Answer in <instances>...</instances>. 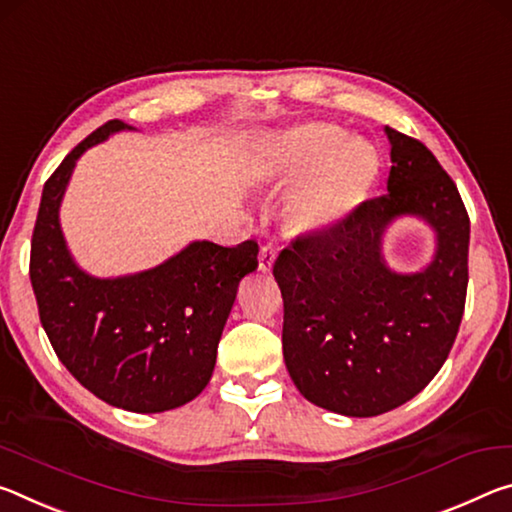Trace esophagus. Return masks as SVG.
Here are the masks:
<instances>
[{
    "label": "esophagus",
    "instance_id": "obj_1",
    "mask_svg": "<svg viewBox=\"0 0 512 512\" xmlns=\"http://www.w3.org/2000/svg\"><path fill=\"white\" fill-rule=\"evenodd\" d=\"M276 254H279V249H276L274 245H265L261 249V254H258V270L270 272L274 261H276Z\"/></svg>",
    "mask_w": 512,
    "mask_h": 512
}]
</instances>
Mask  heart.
I'll use <instances>...</instances> for the list:
<instances>
[{
	"mask_svg": "<svg viewBox=\"0 0 512 512\" xmlns=\"http://www.w3.org/2000/svg\"><path fill=\"white\" fill-rule=\"evenodd\" d=\"M261 170L267 179L295 183L288 201L299 231H324L347 220L381 174V156L367 140L331 124H299L267 140Z\"/></svg>",
	"mask_w": 512,
	"mask_h": 512,
	"instance_id": "heart-1",
	"label": "heart"
}]
</instances>
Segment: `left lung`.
<instances>
[{
    "instance_id": "obj_1",
    "label": "left lung",
    "mask_w": 512,
    "mask_h": 512,
    "mask_svg": "<svg viewBox=\"0 0 512 512\" xmlns=\"http://www.w3.org/2000/svg\"><path fill=\"white\" fill-rule=\"evenodd\" d=\"M388 195L345 222L297 238L274 263L283 360L311 404L347 417L397 408L431 383L454 345L467 295L469 217L456 183L420 140L385 127ZM413 216L434 233L432 261L392 271L389 226Z\"/></svg>"
}]
</instances>
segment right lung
I'll list each match as a JSON object with an SVG mask.
<instances>
[{
    "label": "right lung",
    "mask_w": 512,
    "mask_h": 512,
    "mask_svg": "<svg viewBox=\"0 0 512 512\" xmlns=\"http://www.w3.org/2000/svg\"><path fill=\"white\" fill-rule=\"evenodd\" d=\"M120 131L111 120L72 149L49 177L31 240V286L49 342L83 388L131 413H163L201 395L240 281L258 245L192 240L149 270L95 276L72 256L61 204L79 158Z\"/></svg>",
    "instance_id": "obj_1"
}]
</instances>
